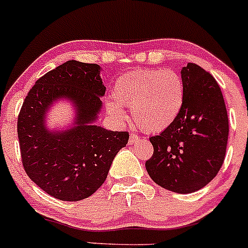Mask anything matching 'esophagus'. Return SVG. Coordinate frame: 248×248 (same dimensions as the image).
I'll return each mask as SVG.
<instances>
[{
  "instance_id": "esophagus-1",
  "label": "esophagus",
  "mask_w": 248,
  "mask_h": 248,
  "mask_svg": "<svg viewBox=\"0 0 248 248\" xmlns=\"http://www.w3.org/2000/svg\"><path fill=\"white\" fill-rule=\"evenodd\" d=\"M130 143H136L137 140H140V137H138V135L136 134H130Z\"/></svg>"
}]
</instances>
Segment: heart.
Wrapping results in <instances>:
<instances>
[{
  "instance_id": "b5f03b06",
  "label": "heart",
  "mask_w": 248,
  "mask_h": 248,
  "mask_svg": "<svg viewBox=\"0 0 248 248\" xmlns=\"http://www.w3.org/2000/svg\"><path fill=\"white\" fill-rule=\"evenodd\" d=\"M185 85L176 72L144 68L117 79L112 89L113 100L106 103V108L117 121H123V108H129L138 127L156 134L176 121L185 104Z\"/></svg>"
}]
</instances>
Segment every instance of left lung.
<instances>
[{"label":"left lung","mask_w":248,"mask_h":248,"mask_svg":"<svg viewBox=\"0 0 248 248\" xmlns=\"http://www.w3.org/2000/svg\"><path fill=\"white\" fill-rule=\"evenodd\" d=\"M185 104L176 121L150 137L154 154L145 162L154 182L167 190L189 194L219 172L228 140V117L214 77L196 63L181 71Z\"/></svg>","instance_id":"left-lung-1"}]
</instances>
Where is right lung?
<instances>
[{
    "mask_svg": "<svg viewBox=\"0 0 248 248\" xmlns=\"http://www.w3.org/2000/svg\"><path fill=\"white\" fill-rule=\"evenodd\" d=\"M106 87L100 66L70 60L38 79L17 118V136L26 172L40 188L61 201L91 196L106 180L129 132L94 125ZM67 99L77 111L75 126L49 132L46 111L53 101Z\"/></svg>",
    "mask_w": 248,
    "mask_h": 248,
    "instance_id": "right-lung-1",
    "label": "right lung"
}]
</instances>
